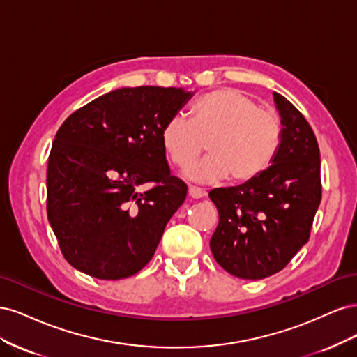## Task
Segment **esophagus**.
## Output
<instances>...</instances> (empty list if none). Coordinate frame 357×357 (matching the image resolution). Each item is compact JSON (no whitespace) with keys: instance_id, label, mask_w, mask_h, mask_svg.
Listing matches in <instances>:
<instances>
[{"instance_id":"esophagus-1","label":"esophagus","mask_w":357,"mask_h":357,"mask_svg":"<svg viewBox=\"0 0 357 357\" xmlns=\"http://www.w3.org/2000/svg\"><path fill=\"white\" fill-rule=\"evenodd\" d=\"M205 195H207V192H205L204 189L197 188V186H189V197L190 198L199 199V198H204Z\"/></svg>"}]
</instances>
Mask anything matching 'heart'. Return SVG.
<instances>
[{"label": "heart", "instance_id": "obj_1", "mask_svg": "<svg viewBox=\"0 0 357 357\" xmlns=\"http://www.w3.org/2000/svg\"><path fill=\"white\" fill-rule=\"evenodd\" d=\"M208 156L186 171L197 183L229 177L247 183L273 164L282 144L280 119L236 89H218L193 102L190 121L172 116L160 129V143L178 168L195 160L207 142Z\"/></svg>", "mask_w": 357, "mask_h": 357}]
</instances>
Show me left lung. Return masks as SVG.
I'll use <instances>...</instances> for the list:
<instances>
[{
  "label": "left lung",
  "mask_w": 357,
  "mask_h": 357,
  "mask_svg": "<svg viewBox=\"0 0 357 357\" xmlns=\"http://www.w3.org/2000/svg\"><path fill=\"white\" fill-rule=\"evenodd\" d=\"M273 95L283 125L273 165L240 186L208 193L219 211L211 253L225 271L244 280L282 271L308 241L321 199L316 135L294 104Z\"/></svg>",
  "instance_id": "8db88e82"
}]
</instances>
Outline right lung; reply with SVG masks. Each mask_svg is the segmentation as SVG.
<instances>
[{
    "mask_svg": "<svg viewBox=\"0 0 357 357\" xmlns=\"http://www.w3.org/2000/svg\"><path fill=\"white\" fill-rule=\"evenodd\" d=\"M192 95L159 86L116 89L61 125L49 155L47 219L71 266L121 280L153 257L188 193L171 176L160 129Z\"/></svg>",
    "mask_w": 357,
    "mask_h": 357,
    "instance_id": "add662e5",
    "label": "right lung"
}]
</instances>
